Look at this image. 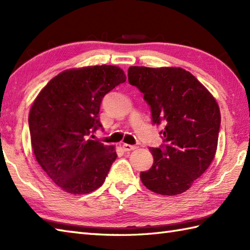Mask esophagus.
Here are the masks:
<instances>
[{"instance_id": "esophagus-1", "label": "esophagus", "mask_w": 250, "mask_h": 250, "mask_svg": "<svg viewBox=\"0 0 250 250\" xmlns=\"http://www.w3.org/2000/svg\"><path fill=\"white\" fill-rule=\"evenodd\" d=\"M122 148H124L125 151H131V150L136 149L137 146H135V145H129V144H124V145H122Z\"/></svg>"}]
</instances>
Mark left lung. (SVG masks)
<instances>
[{
  "label": "left lung",
  "mask_w": 250,
  "mask_h": 250,
  "mask_svg": "<svg viewBox=\"0 0 250 250\" xmlns=\"http://www.w3.org/2000/svg\"><path fill=\"white\" fill-rule=\"evenodd\" d=\"M128 79L144 94L153 125H164L163 143L149 148L152 167L141 172L146 188L162 195L188 190L213 161L220 110L215 98L192 74L180 67L130 66Z\"/></svg>",
  "instance_id": "left-lung-1"
}]
</instances>
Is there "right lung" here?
<instances>
[{"label":"right lung","instance_id":"add662e5","mask_svg":"<svg viewBox=\"0 0 250 250\" xmlns=\"http://www.w3.org/2000/svg\"><path fill=\"white\" fill-rule=\"evenodd\" d=\"M125 79L113 65L66 70L32 105L29 128L36 161L65 192L86 194L105 182L117 153L114 146L89 136L102 128L99 111L104 95Z\"/></svg>","mask_w":250,"mask_h":250}]
</instances>
